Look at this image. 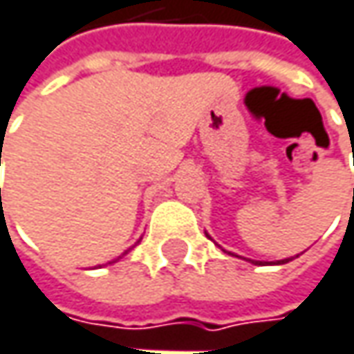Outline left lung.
Returning <instances> with one entry per match:
<instances>
[{
	"label": "left lung",
	"mask_w": 354,
	"mask_h": 354,
	"mask_svg": "<svg viewBox=\"0 0 354 354\" xmlns=\"http://www.w3.org/2000/svg\"><path fill=\"white\" fill-rule=\"evenodd\" d=\"M292 258H288V260H280V262H276V264H286V262H290ZM254 264H260V262H254Z\"/></svg>",
	"instance_id": "8db88e82"
}]
</instances>
